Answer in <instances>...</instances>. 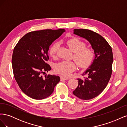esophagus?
<instances>
[{
    "label": "esophagus",
    "mask_w": 127,
    "mask_h": 127,
    "mask_svg": "<svg viewBox=\"0 0 127 127\" xmlns=\"http://www.w3.org/2000/svg\"><path fill=\"white\" fill-rule=\"evenodd\" d=\"M69 79V78H67V77H63V76L60 77V80H61V81H63V80H68Z\"/></svg>",
    "instance_id": "34e87169"
}]
</instances>
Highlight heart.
<instances>
[{"mask_svg": "<svg viewBox=\"0 0 127 127\" xmlns=\"http://www.w3.org/2000/svg\"><path fill=\"white\" fill-rule=\"evenodd\" d=\"M67 44L71 51L74 52L72 57L79 67L86 69L91 66L95 57L93 49L86 47V43L85 42L75 37L68 40ZM59 46V42H55L50 47L49 53L52 57L57 56ZM76 64L74 61H63L56 65L55 71L61 75L68 77L76 70Z\"/></svg>", "mask_w": 127, "mask_h": 127, "instance_id": "b5f03b06", "label": "heart"}]
</instances>
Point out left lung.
Segmentation results:
<instances>
[{"label": "left lung", "instance_id": "obj_1", "mask_svg": "<svg viewBox=\"0 0 127 127\" xmlns=\"http://www.w3.org/2000/svg\"><path fill=\"white\" fill-rule=\"evenodd\" d=\"M74 33L90 42L95 53L93 64L78 78V85L73 92L80 99L88 100L96 97L106 87L112 74L113 57L112 48L101 35L87 29H75Z\"/></svg>", "mask_w": 127, "mask_h": 127}]
</instances>
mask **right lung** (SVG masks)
Wrapping results in <instances>:
<instances>
[{
	"label": "right lung",
	"instance_id": "right-lung-1",
	"mask_svg": "<svg viewBox=\"0 0 127 127\" xmlns=\"http://www.w3.org/2000/svg\"><path fill=\"white\" fill-rule=\"evenodd\" d=\"M65 30H44L26 34L14 49L12 67L15 80L24 93L35 99L49 96L60 81L58 76L45 74L51 67L49 59V46Z\"/></svg>",
	"mask_w": 127,
	"mask_h": 127
}]
</instances>
